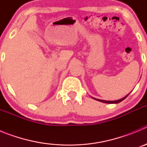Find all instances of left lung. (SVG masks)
<instances>
[{
    "label": "left lung",
    "instance_id": "obj_1",
    "mask_svg": "<svg viewBox=\"0 0 147 147\" xmlns=\"http://www.w3.org/2000/svg\"><path fill=\"white\" fill-rule=\"evenodd\" d=\"M131 93V92H130ZM129 93H128V94L127 95V96H125L124 97H123L122 98H120V99L119 100H115V101H106V100H102V99H98V98H93V97H92V98H93V99L95 100H97V101H98V102H103V103H107V104H118L119 103V102H122L123 100L125 99L126 98H127V96H128V95L129 94Z\"/></svg>",
    "mask_w": 147,
    "mask_h": 147
}]
</instances>
